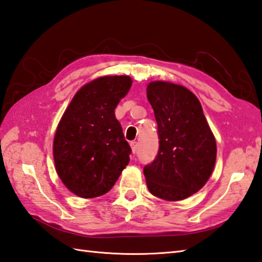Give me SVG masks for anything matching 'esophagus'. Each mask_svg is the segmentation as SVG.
Masks as SVG:
<instances>
[{"mask_svg":"<svg viewBox=\"0 0 262 262\" xmlns=\"http://www.w3.org/2000/svg\"><path fill=\"white\" fill-rule=\"evenodd\" d=\"M130 146H131V149H132V152L136 154L137 150H138V143H137V141H131L130 142Z\"/></svg>","mask_w":262,"mask_h":262,"instance_id":"1","label":"esophagus"}]
</instances>
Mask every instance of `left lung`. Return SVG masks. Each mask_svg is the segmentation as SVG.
<instances>
[{
	"label": "left lung",
	"instance_id": "1",
	"mask_svg": "<svg viewBox=\"0 0 262 262\" xmlns=\"http://www.w3.org/2000/svg\"><path fill=\"white\" fill-rule=\"evenodd\" d=\"M147 98L159 136L157 157L143 168L148 190L167 201L189 198L207 183L215 167V136L199 99L188 88L151 81Z\"/></svg>",
	"mask_w": 262,
	"mask_h": 262
}]
</instances>
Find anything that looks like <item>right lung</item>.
I'll return each instance as SVG.
<instances>
[{"label": "right lung", "instance_id": "right-lung-1", "mask_svg": "<svg viewBox=\"0 0 262 262\" xmlns=\"http://www.w3.org/2000/svg\"><path fill=\"white\" fill-rule=\"evenodd\" d=\"M132 86L129 76H104L83 84L64 112L53 141L55 169L80 198L103 195L130 162L131 148L114 110Z\"/></svg>", "mask_w": 262, "mask_h": 262}]
</instances>
